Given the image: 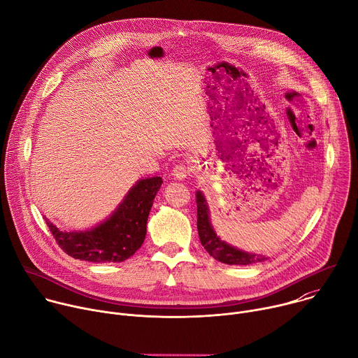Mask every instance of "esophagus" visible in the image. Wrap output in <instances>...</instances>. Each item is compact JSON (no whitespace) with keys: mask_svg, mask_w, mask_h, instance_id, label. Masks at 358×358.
Segmentation results:
<instances>
[{"mask_svg":"<svg viewBox=\"0 0 358 358\" xmlns=\"http://www.w3.org/2000/svg\"><path fill=\"white\" fill-rule=\"evenodd\" d=\"M189 174H191V170H189V167L185 166V164H177V166L173 169V171H171V176H173L176 180H184V178H187Z\"/></svg>","mask_w":358,"mask_h":358,"instance_id":"obj_1","label":"esophagus"}]
</instances>
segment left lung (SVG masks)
Wrapping results in <instances>:
<instances>
[{
    "label": "left lung",
    "instance_id": "obj_1",
    "mask_svg": "<svg viewBox=\"0 0 358 358\" xmlns=\"http://www.w3.org/2000/svg\"><path fill=\"white\" fill-rule=\"evenodd\" d=\"M196 228L198 236L202 246L207 249V252L217 261L227 264V265H250L255 262H262L268 258L257 253H248L245 250L236 249L217 236L211 221H210V211L207 201L203 198L201 191H196Z\"/></svg>",
    "mask_w": 358,
    "mask_h": 358
}]
</instances>
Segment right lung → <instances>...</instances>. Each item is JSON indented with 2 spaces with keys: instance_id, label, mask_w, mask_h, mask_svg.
Listing matches in <instances>:
<instances>
[{
  "instance_id": "add662e5",
  "label": "right lung",
  "mask_w": 358,
  "mask_h": 358,
  "mask_svg": "<svg viewBox=\"0 0 358 358\" xmlns=\"http://www.w3.org/2000/svg\"><path fill=\"white\" fill-rule=\"evenodd\" d=\"M162 182V177L138 180L117 210L89 231L64 232L48 220L46 225L64 252L75 259L94 264L123 262L144 242L147 218Z\"/></svg>"
}]
</instances>
